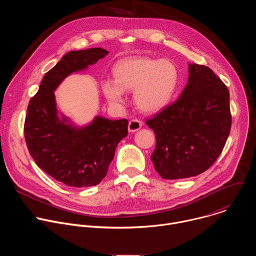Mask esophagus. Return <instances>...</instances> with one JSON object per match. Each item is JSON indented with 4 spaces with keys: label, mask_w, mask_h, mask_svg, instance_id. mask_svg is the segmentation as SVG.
I'll return each instance as SVG.
<instances>
[{
    "label": "esophagus",
    "mask_w": 256,
    "mask_h": 256,
    "mask_svg": "<svg viewBox=\"0 0 256 256\" xmlns=\"http://www.w3.org/2000/svg\"><path fill=\"white\" fill-rule=\"evenodd\" d=\"M142 120H136V118L132 120L130 122V124H128V130H130V132H136V130H138L142 128Z\"/></svg>",
    "instance_id": "esophagus-1"
}]
</instances>
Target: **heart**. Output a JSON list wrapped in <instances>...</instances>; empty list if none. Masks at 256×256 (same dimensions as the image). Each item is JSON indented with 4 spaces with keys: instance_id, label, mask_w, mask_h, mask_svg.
<instances>
[{
    "instance_id": "b5f03b06",
    "label": "heart",
    "mask_w": 256,
    "mask_h": 256,
    "mask_svg": "<svg viewBox=\"0 0 256 256\" xmlns=\"http://www.w3.org/2000/svg\"><path fill=\"white\" fill-rule=\"evenodd\" d=\"M116 80L105 79L101 89L112 104L124 101V90L134 89V100L144 112L155 114L172 100L178 85L179 70L168 60L147 56L128 58L120 60L114 68Z\"/></svg>"
}]
</instances>
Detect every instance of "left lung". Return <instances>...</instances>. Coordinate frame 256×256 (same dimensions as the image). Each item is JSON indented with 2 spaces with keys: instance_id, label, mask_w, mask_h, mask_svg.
Segmentation results:
<instances>
[{
  "instance_id": "obj_1",
  "label": "left lung",
  "mask_w": 256,
  "mask_h": 256,
  "mask_svg": "<svg viewBox=\"0 0 256 256\" xmlns=\"http://www.w3.org/2000/svg\"><path fill=\"white\" fill-rule=\"evenodd\" d=\"M146 124L155 134L151 160L160 176H196L216 162L229 136V90L210 68L190 64L188 83L179 99Z\"/></svg>"
}]
</instances>
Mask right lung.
I'll list each match as a JSON object with an SVG mask.
<instances>
[{
	"mask_svg": "<svg viewBox=\"0 0 256 256\" xmlns=\"http://www.w3.org/2000/svg\"><path fill=\"white\" fill-rule=\"evenodd\" d=\"M108 54L97 48L70 52L44 75L40 90L29 101L24 122L28 151L50 176L72 188L100 184L122 138L128 136V120L96 118L86 128H75L60 122L54 91L70 72L97 62Z\"/></svg>",
	"mask_w": 256,
	"mask_h": 256,
	"instance_id": "add662e5",
	"label": "right lung"
}]
</instances>
